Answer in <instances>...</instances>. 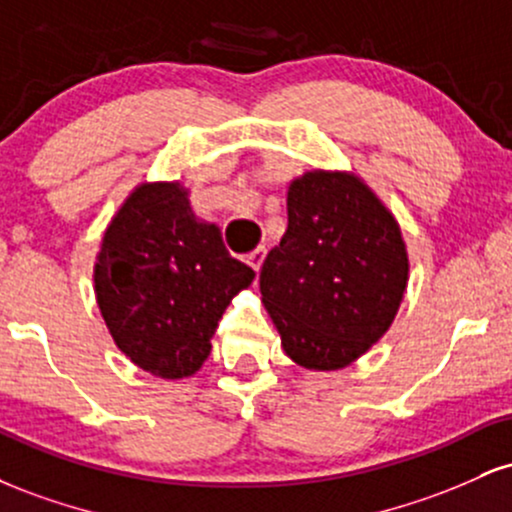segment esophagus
<instances>
[{
	"instance_id": "esophagus-1",
	"label": "esophagus",
	"mask_w": 512,
	"mask_h": 512,
	"mask_svg": "<svg viewBox=\"0 0 512 512\" xmlns=\"http://www.w3.org/2000/svg\"><path fill=\"white\" fill-rule=\"evenodd\" d=\"M264 255H267V250H264V248H257L255 252H250V255L245 257V262H248L250 267L255 269V272H260V267H262V262H264Z\"/></svg>"
}]
</instances>
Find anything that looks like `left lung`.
I'll use <instances>...</instances> for the list:
<instances>
[{
    "mask_svg": "<svg viewBox=\"0 0 512 512\" xmlns=\"http://www.w3.org/2000/svg\"><path fill=\"white\" fill-rule=\"evenodd\" d=\"M284 238L260 272L281 349L308 370H342L383 339L409 281V252L385 202L354 170L289 182Z\"/></svg>",
    "mask_w": 512,
    "mask_h": 512,
    "instance_id": "left-lung-1",
    "label": "left lung"
}]
</instances>
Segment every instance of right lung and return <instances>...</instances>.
Here are the masks:
<instances>
[{"mask_svg":"<svg viewBox=\"0 0 512 512\" xmlns=\"http://www.w3.org/2000/svg\"><path fill=\"white\" fill-rule=\"evenodd\" d=\"M255 272L233 260L216 223L192 211L180 180H144L105 228L93 291L110 337L163 380L195 375L223 310Z\"/></svg>","mask_w":512,"mask_h":512,"instance_id":"obj_1","label":"right lung"}]
</instances>
